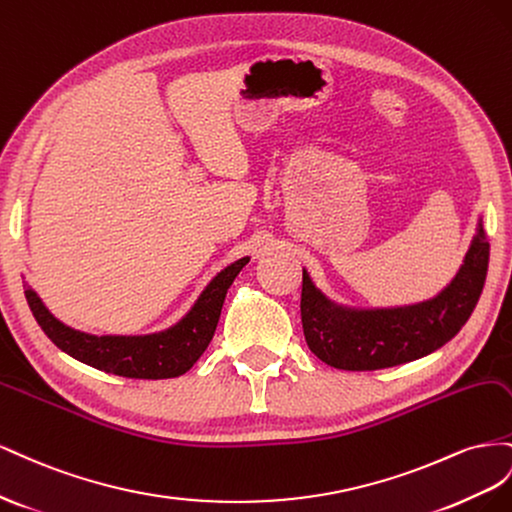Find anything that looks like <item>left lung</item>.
Segmentation results:
<instances>
[{"mask_svg":"<svg viewBox=\"0 0 512 512\" xmlns=\"http://www.w3.org/2000/svg\"><path fill=\"white\" fill-rule=\"evenodd\" d=\"M489 242L483 223L461 270L433 300L401 309L354 311L330 302L302 270L300 315L311 352L334 369L375 371L427 356L465 326L483 294Z\"/></svg>","mask_w":512,"mask_h":512,"instance_id":"left-lung-1","label":"left lung"}]
</instances>
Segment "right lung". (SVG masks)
<instances>
[{
	"instance_id": "right-lung-1",
	"label": "right lung",
	"mask_w": 512,
	"mask_h": 512,
	"mask_svg": "<svg viewBox=\"0 0 512 512\" xmlns=\"http://www.w3.org/2000/svg\"><path fill=\"white\" fill-rule=\"evenodd\" d=\"M248 257L238 259L214 276V281L199 296L195 306L173 328L145 334V337H94L64 326L55 319L32 287L25 285V298L38 326L47 337L75 360L90 367L133 379H167L186 373L206 352L221 317L227 289Z\"/></svg>"
}]
</instances>
